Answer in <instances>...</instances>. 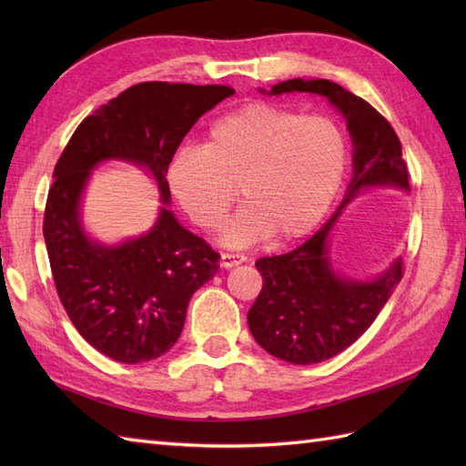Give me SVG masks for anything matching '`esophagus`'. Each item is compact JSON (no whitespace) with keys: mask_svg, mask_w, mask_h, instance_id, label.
Instances as JSON below:
<instances>
[{"mask_svg":"<svg viewBox=\"0 0 466 466\" xmlns=\"http://www.w3.org/2000/svg\"><path fill=\"white\" fill-rule=\"evenodd\" d=\"M246 262L244 254H234V252H222L220 254V266L222 268H232V266H238Z\"/></svg>","mask_w":466,"mask_h":466,"instance_id":"34e87169","label":"esophagus"}]
</instances>
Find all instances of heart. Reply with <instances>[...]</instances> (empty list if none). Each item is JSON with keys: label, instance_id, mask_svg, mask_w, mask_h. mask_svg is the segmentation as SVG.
<instances>
[{"label": "heart", "instance_id": "obj_1", "mask_svg": "<svg viewBox=\"0 0 466 466\" xmlns=\"http://www.w3.org/2000/svg\"><path fill=\"white\" fill-rule=\"evenodd\" d=\"M346 166L349 142L330 117L250 102L214 120L204 146L177 147L166 180L187 218L206 232L222 226L238 186L246 204L222 240L244 248L272 234L296 240L312 232L330 210Z\"/></svg>", "mask_w": 466, "mask_h": 466}]
</instances>
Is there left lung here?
Listing matches in <instances>:
<instances>
[{"label": "left lung", "instance_id": "8db88e82", "mask_svg": "<svg viewBox=\"0 0 466 466\" xmlns=\"http://www.w3.org/2000/svg\"><path fill=\"white\" fill-rule=\"evenodd\" d=\"M284 92L329 97L344 114L354 144V176L339 212L299 248L256 262L262 290L248 310L254 340L280 360L316 364L360 339L404 274L402 260L397 258L372 282L339 279L326 252L330 228L350 198L366 186L389 184L409 190V172L394 127L362 97L329 80L304 82L300 77L272 86V94Z\"/></svg>", "mask_w": 466, "mask_h": 466}]
</instances>
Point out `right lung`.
Returning a JSON list of instances; mask_svg holds the SVG:
<instances>
[{
    "label": "right lung",
    "instance_id": "obj_1",
    "mask_svg": "<svg viewBox=\"0 0 466 466\" xmlns=\"http://www.w3.org/2000/svg\"><path fill=\"white\" fill-rule=\"evenodd\" d=\"M234 94L228 86L144 82L76 127L54 167L44 238L59 300L96 350L124 364L154 360L180 339L192 294L220 254L162 208L150 232L116 248L94 244L77 220L90 170L106 157L147 166L170 202L167 162L200 117Z\"/></svg>",
    "mask_w": 466,
    "mask_h": 466
}]
</instances>
